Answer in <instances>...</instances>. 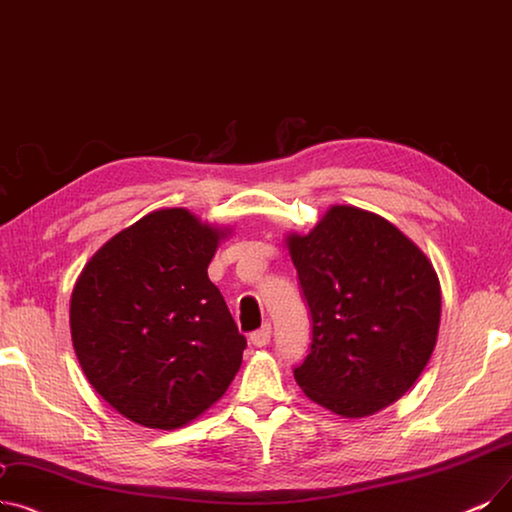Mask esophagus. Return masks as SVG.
I'll list each match as a JSON object with an SVG mask.
<instances>
[{
    "label": "esophagus",
    "mask_w": 512,
    "mask_h": 512,
    "mask_svg": "<svg viewBox=\"0 0 512 512\" xmlns=\"http://www.w3.org/2000/svg\"><path fill=\"white\" fill-rule=\"evenodd\" d=\"M270 337H272V326L270 324H263L259 330H255V332H251V343L255 345V347H265L270 343Z\"/></svg>",
    "instance_id": "34e87169"
}]
</instances>
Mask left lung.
<instances>
[{
    "instance_id": "1",
    "label": "left lung",
    "mask_w": 512,
    "mask_h": 512,
    "mask_svg": "<svg viewBox=\"0 0 512 512\" xmlns=\"http://www.w3.org/2000/svg\"><path fill=\"white\" fill-rule=\"evenodd\" d=\"M311 322L295 381L318 406L364 418L391 406L425 370L439 335L431 259L372 211L332 205L309 234L284 236Z\"/></svg>"
}]
</instances>
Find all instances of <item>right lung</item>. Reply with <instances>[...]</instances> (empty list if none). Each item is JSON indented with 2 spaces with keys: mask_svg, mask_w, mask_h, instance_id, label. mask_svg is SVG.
<instances>
[{
  "mask_svg": "<svg viewBox=\"0 0 512 512\" xmlns=\"http://www.w3.org/2000/svg\"><path fill=\"white\" fill-rule=\"evenodd\" d=\"M230 234L182 207L152 211L104 242L73 286L79 366L136 425H188L240 370L247 339L207 274Z\"/></svg>",
  "mask_w": 512,
  "mask_h": 512,
  "instance_id": "obj_1",
  "label": "right lung"
}]
</instances>
